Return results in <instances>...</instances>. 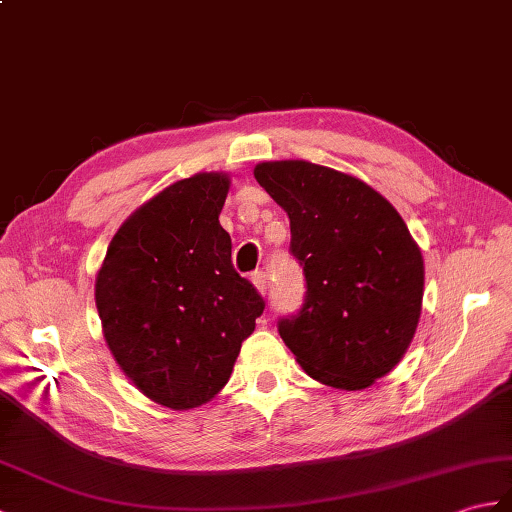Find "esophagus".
Here are the masks:
<instances>
[{
	"label": "esophagus",
	"mask_w": 512,
	"mask_h": 512,
	"mask_svg": "<svg viewBox=\"0 0 512 512\" xmlns=\"http://www.w3.org/2000/svg\"><path fill=\"white\" fill-rule=\"evenodd\" d=\"M251 279H253V283H255L257 292H259L261 296H266V292H268V285H270V283H268V275H266V272H264V270H257Z\"/></svg>",
	"instance_id": "1"
}]
</instances>
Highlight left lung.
<instances>
[{"instance_id": "8db88e82", "label": "left lung", "mask_w": 512, "mask_h": 512, "mask_svg": "<svg viewBox=\"0 0 512 512\" xmlns=\"http://www.w3.org/2000/svg\"><path fill=\"white\" fill-rule=\"evenodd\" d=\"M290 218L305 301L279 336L316 382L362 390L408 351L423 301V257L406 222L360 178L310 161L255 165Z\"/></svg>"}]
</instances>
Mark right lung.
<instances>
[{"label": "right lung", "instance_id": "1", "mask_svg": "<svg viewBox=\"0 0 512 512\" xmlns=\"http://www.w3.org/2000/svg\"><path fill=\"white\" fill-rule=\"evenodd\" d=\"M229 183L222 172H200L165 187L117 229L95 277L115 362L172 410L218 395L266 307L231 264L218 220Z\"/></svg>", "mask_w": 512, "mask_h": 512}]
</instances>
